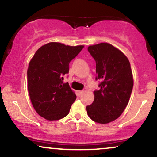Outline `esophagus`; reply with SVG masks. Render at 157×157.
<instances>
[{
	"instance_id": "esophagus-1",
	"label": "esophagus",
	"mask_w": 157,
	"mask_h": 157,
	"mask_svg": "<svg viewBox=\"0 0 157 157\" xmlns=\"http://www.w3.org/2000/svg\"><path fill=\"white\" fill-rule=\"evenodd\" d=\"M83 93H84L83 91H78V95H80H80H82Z\"/></svg>"
}]
</instances>
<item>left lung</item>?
Here are the masks:
<instances>
[{
  "label": "left lung",
  "instance_id": "8db88e82",
  "mask_svg": "<svg viewBox=\"0 0 157 157\" xmlns=\"http://www.w3.org/2000/svg\"><path fill=\"white\" fill-rule=\"evenodd\" d=\"M96 62V80L99 89L94 100L86 106L93 121L106 124L117 119L128 103L134 80L130 62L121 51L107 43L88 47Z\"/></svg>",
  "mask_w": 157,
  "mask_h": 157
}]
</instances>
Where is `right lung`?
Instances as JSON below:
<instances>
[{
	"mask_svg": "<svg viewBox=\"0 0 157 157\" xmlns=\"http://www.w3.org/2000/svg\"><path fill=\"white\" fill-rule=\"evenodd\" d=\"M52 42L35 52L27 70V86L34 109L48 120L67 116L76 94L63 76L69 71V63L83 48Z\"/></svg>",
	"mask_w": 157,
	"mask_h": 157,
	"instance_id": "1",
	"label": "right lung"
}]
</instances>
